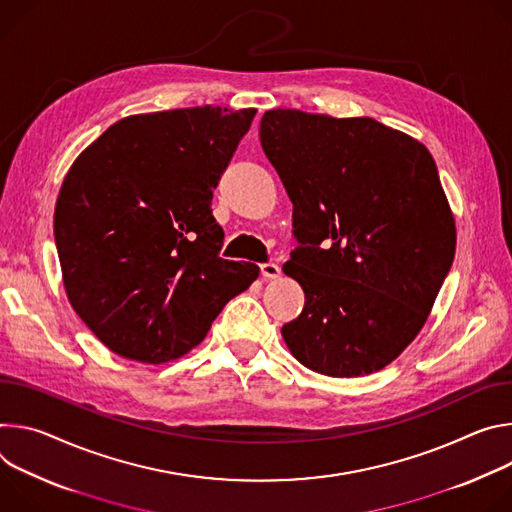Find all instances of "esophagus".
I'll use <instances>...</instances> for the list:
<instances>
[{
    "instance_id": "obj_1",
    "label": "esophagus",
    "mask_w": 512,
    "mask_h": 512,
    "mask_svg": "<svg viewBox=\"0 0 512 512\" xmlns=\"http://www.w3.org/2000/svg\"><path fill=\"white\" fill-rule=\"evenodd\" d=\"M260 274H262L264 278H278V276H280V268H278V264H274V262H262V264H260Z\"/></svg>"
}]
</instances>
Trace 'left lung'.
I'll list each match as a JSON object with an SVG mask.
<instances>
[{
	"label": "left lung",
	"mask_w": 512,
	"mask_h": 512,
	"mask_svg": "<svg viewBox=\"0 0 512 512\" xmlns=\"http://www.w3.org/2000/svg\"><path fill=\"white\" fill-rule=\"evenodd\" d=\"M260 144L293 203L282 266L305 291L282 325L313 372L354 378L390 364L435 303L456 225L429 150L372 118L270 109Z\"/></svg>",
	"instance_id": "left-lung-1"
}]
</instances>
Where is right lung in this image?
Returning a JSON list of instances; mask_svg holds the SVG:
<instances>
[{
  "mask_svg": "<svg viewBox=\"0 0 512 512\" xmlns=\"http://www.w3.org/2000/svg\"><path fill=\"white\" fill-rule=\"evenodd\" d=\"M256 109L189 107L109 126L71 166L54 242L77 315L124 358L160 364L197 346L258 278L219 258L213 189Z\"/></svg>",
  "mask_w": 512,
  "mask_h": 512,
  "instance_id": "add662e5",
  "label": "right lung"
}]
</instances>
